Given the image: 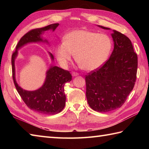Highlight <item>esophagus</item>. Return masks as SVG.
I'll list each match as a JSON object with an SVG mask.
<instances>
[{
	"mask_svg": "<svg viewBox=\"0 0 149 149\" xmlns=\"http://www.w3.org/2000/svg\"><path fill=\"white\" fill-rule=\"evenodd\" d=\"M72 76H73V77H76V76H77V75H79V74H78V73H77V72H72Z\"/></svg>",
	"mask_w": 149,
	"mask_h": 149,
	"instance_id": "esophagus-1",
	"label": "esophagus"
}]
</instances>
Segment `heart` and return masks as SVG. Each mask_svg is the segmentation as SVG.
Here are the masks:
<instances>
[{
	"mask_svg": "<svg viewBox=\"0 0 149 149\" xmlns=\"http://www.w3.org/2000/svg\"><path fill=\"white\" fill-rule=\"evenodd\" d=\"M112 46L111 39L106 34L77 29L66 34L63 43L57 46L55 54L63 67L68 66L75 54V59L81 68L92 71L105 63Z\"/></svg>",
	"mask_w": 149,
	"mask_h": 149,
	"instance_id": "1",
	"label": "heart"
}]
</instances>
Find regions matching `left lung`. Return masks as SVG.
<instances>
[{
    "label": "left lung",
    "instance_id": "8db88e82",
    "mask_svg": "<svg viewBox=\"0 0 149 149\" xmlns=\"http://www.w3.org/2000/svg\"><path fill=\"white\" fill-rule=\"evenodd\" d=\"M111 36L114 49L110 58L102 67L85 77L88 103L97 112L120 108L133 89L136 79L138 57L131 40L115 30H113Z\"/></svg>",
    "mask_w": 149,
    "mask_h": 149
}]
</instances>
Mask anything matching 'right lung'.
Returning a JSON list of instances; mask_svg holds the SVG:
<instances>
[{
    "mask_svg": "<svg viewBox=\"0 0 149 149\" xmlns=\"http://www.w3.org/2000/svg\"><path fill=\"white\" fill-rule=\"evenodd\" d=\"M58 26L59 24H53L29 31L21 38L11 58L13 79L16 89L22 100L31 109L49 115L59 113L65 106L64 85L72 80V75L69 71L65 70L57 66L50 65L46 72L45 80L42 86L36 90L28 91L22 88L16 81L15 61L18 56V50L27 44L38 42L49 44L48 41L43 39L42 35L47 31H54ZM49 54L53 61L54 59L53 55L50 52Z\"/></svg>",
    "mask_w": 149,
    "mask_h": 149,
    "instance_id": "add662e5",
    "label": "right lung"
}]
</instances>
